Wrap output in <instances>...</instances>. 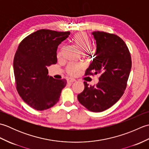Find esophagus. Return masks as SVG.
Here are the masks:
<instances>
[{"label": "esophagus", "instance_id": "1", "mask_svg": "<svg viewBox=\"0 0 149 149\" xmlns=\"http://www.w3.org/2000/svg\"><path fill=\"white\" fill-rule=\"evenodd\" d=\"M75 79H74V78H70V77H69V78H68L67 79V82L68 83H74V82H75Z\"/></svg>", "mask_w": 149, "mask_h": 149}]
</instances>
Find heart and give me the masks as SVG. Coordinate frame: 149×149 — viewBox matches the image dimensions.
Here are the masks:
<instances>
[{
    "label": "heart",
    "instance_id": "heart-1",
    "mask_svg": "<svg viewBox=\"0 0 149 149\" xmlns=\"http://www.w3.org/2000/svg\"><path fill=\"white\" fill-rule=\"evenodd\" d=\"M72 42L76 45L78 49H79L81 52H84L86 54L88 49L91 46V41L89 37L86 33H79L75 34V35L73 36L72 38ZM61 55V48H59L57 52V56L60 57ZM83 68V66L81 64L75 63H70L67 65L66 68V73L72 76H75L79 74L81 70Z\"/></svg>",
    "mask_w": 149,
    "mask_h": 149
}]
</instances>
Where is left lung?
Segmentation results:
<instances>
[{
    "label": "left lung",
    "mask_w": 149,
    "mask_h": 149,
    "mask_svg": "<svg viewBox=\"0 0 149 149\" xmlns=\"http://www.w3.org/2000/svg\"><path fill=\"white\" fill-rule=\"evenodd\" d=\"M92 34L96 40L97 51L85 75L99 74V81L93 86L84 81V90L77 99L89 111L102 112L123 95L132 61L127 46L118 36L103 31H95Z\"/></svg>",
    "instance_id": "left-lung-1"
}]
</instances>
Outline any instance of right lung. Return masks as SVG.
Here are the masks:
<instances>
[{
  "label": "right lung",
  "instance_id": "add662e5",
  "mask_svg": "<svg viewBox=\"0 0 149 149\" xmlns=\"http://www.w3.org/2000/svg\"><path fill=\"white\" fill-rule=\"evenodd\" d=\"M70 33L40 29L19 44L13 60L16 88L24 102L34 109L45 110L59 101L66 80L49 76L47 66L56 64L58 46Z\"/></svg>",
  "mask_w": 149,
  "mask_h": 149
}]
</instances>
